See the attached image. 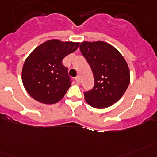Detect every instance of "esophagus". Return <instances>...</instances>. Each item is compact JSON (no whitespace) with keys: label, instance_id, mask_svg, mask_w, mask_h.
I'll use <instances>...</instances> for the list:
<instances>
[{"label":"esophagus","instance_id":"obj_1","mask_svg":"<svg viewBox=\"0 0 157 157\" xmlns=\"http://www.w3.org/2000/svg\"><path fill=\"white\" fill-rule=\"evenodd\" d=\"M75 79L76 82H77L78 84L79 83V82H80V78H79V77H76L75 78Z\"/></svg>","mask_w":157,"mask_h":157}]
</instances>
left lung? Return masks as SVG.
Instances as JSON below:
<instances>
[{"instance_id":"8db88e82","label":"left lung","mask_w":157,"mask_h":157,"mask_svg":"<svg viewBox=\"0 0 157 157\" xmlns=\"http://www.w3.org/2000/svg\"><path fill=\"white\" fill-rule=\"evenodd\" d=\"M80 50L92 70L94 86L84 93L88 104L107 108L121 99L130 83V71L120 51L103 41H82Z\"/></svg>"}]
</instances>
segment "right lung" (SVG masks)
I'll use <instances>...</instances> for the list:
<instances>
[{
    "label": "right lung",
    "instance_id": "1",
    "mask_svg": "<svg viewBox=\"0 0 157 157\" xmlns=\"http://www.w3.org/2000/svg\"><path fill=\"white\" fill-rule=\"evenodd\" d=\"M78 46L79 42L50 39L30 53L23 65L21 80L33 99L45 104H54L63 99L71 82L62 61Z\"/></svg>",
    "mask_w": 157,
    "mask_h": 157
}]
</instances>
